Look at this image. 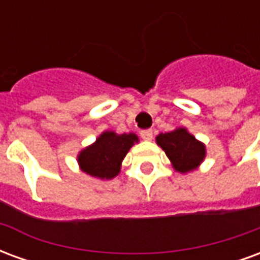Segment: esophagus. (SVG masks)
I'll return each mask as SVG.
<instances>
[{
  "instance_id": "esophagus-1",
  "label": "esophagus",
  "mask_w": 260,
  "mask_h": 260,
  "mask_svg": "<svg viewBox=\"0 0 260 260\" xmlns=\"http://www.w3.org/2000/svg\"><path fill=\"white\" fill-rule=\"evenodd\" d=\"M141 136L143 141H152L153 139V131L152 129H145L141 132Z\"/></svg>"
}]
</instances>
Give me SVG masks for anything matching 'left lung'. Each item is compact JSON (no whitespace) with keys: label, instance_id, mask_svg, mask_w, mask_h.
<instances>
[{"label":"left lung","instance_id":"1","mask_svg":"<svg viewBox=\"0 0 260 260\" xmlns=\"http://www.w3.org/2000/svg\"><path fill=\"white\" fill-rule=\"evenodd\" d=\"M156 142L166 152L174 170L182 174L198 169L206 156L205 145L185 128L160 134L156 136Z\"/></svg>","mask_w":260,"mask_h":260}]
</instances>
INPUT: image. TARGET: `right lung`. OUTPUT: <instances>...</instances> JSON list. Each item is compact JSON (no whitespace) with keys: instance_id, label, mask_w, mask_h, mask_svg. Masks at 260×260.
Returning <instances> with one entry per match:
<instances>
[{"instance_id":"add662e5","label":"right lung","mask_w":260,"mask_h":260,"mask_svg":"<svg viewBox=\"0 0 260 260\" xmlns=\"http://www.w3.org/2000/svg\"><path fill=\"white\" fill-rule=\"evenodd\" d=\"M138 141L139 138L135 134L118 135L113 131L103 132L93 145L78 154L80 170L100 180H111L118 175L122 160Z\"/></svg>"}]
</instances>
